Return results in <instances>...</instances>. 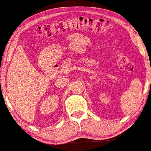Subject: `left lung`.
<instances>
[{"label":"left lung","instance_id":"obj_1","mask_svg":"<svg viewBox=\"0 0 151 151\" xmlns=\"http://www.w3.org/2000/svg\"><path fill=\"white\" fill-rule=\"evenodd\" d=\"M150 84H151V82H150Z\"/></svg>","mask_w":151,"mask_h":151}]
</instances>
